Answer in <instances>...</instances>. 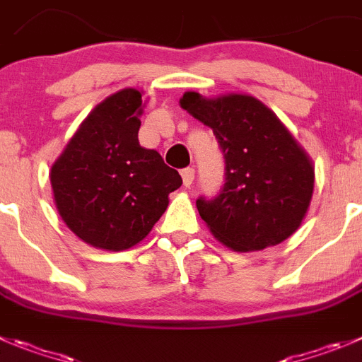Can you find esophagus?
I'll return each instance as SVG.
<instances>
[{"label": "esophagus", "mask_w": 362, "mask_h": 362, "mask_svg": "<svg viewBox=\"0 0 362 362\" xmlns=\"http://www.w3.org/2000/svg\"><path fill=\"white\" fill-rule=\"evenodd\" d=\"M182 180H184L185 187H191L192 180H194V170H192V168H185V170H182Z\"/></svg>", "instance_id": "1"}]
</instances>
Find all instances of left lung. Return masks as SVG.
Here are the masks:
<instances>
[{
	"label": "left lung",
	"mask_w": 362,
	"mask_h": 362,
	"mask_svg": "<svg viewBox=\"0 0 362 362\" xmlns=\"http://www.w3.org/2000/svg\"><path fill=\"white\" fill-rule=\"evenodd\" d=\"M180 107L212 128L225 157L219 194L197 200L212 235L235 252H257L295 234L313 198L314 168L275 112L248 94L185 93Z\"/></svg>",
	"instance_id": "obj_1"
}]
</instances>
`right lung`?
Wrapping results in <instances>:
<instances>
[{
  "label": "right lung",
  "mask_w": 362,
  "mask_h": 362,
  "mask_svg": "<svg viewBox=\"0 0 362 362\" xmlns=\"http://www.w3.org/2000/svg\"><path fill=\"white\" fill-rule=\"evenodd\" d=\"M143 107L137 89L103 100L52 165L60 218L94 248L121 252L143 241L182 185L158 151L139 144Z\"/></svg>",
  "instance_id": "obj_1"
}]
</instances>
